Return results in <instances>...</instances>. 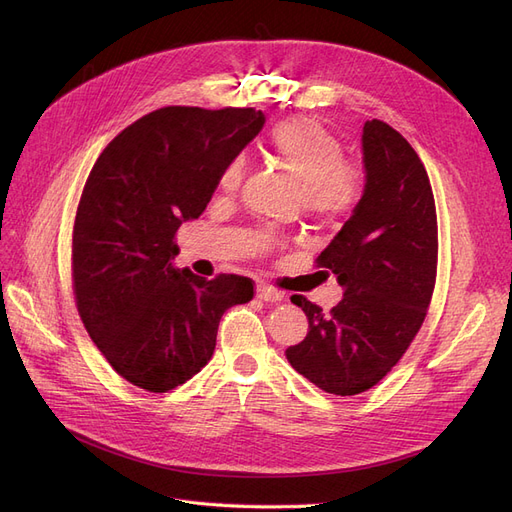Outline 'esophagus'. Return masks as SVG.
<instances>
[{
	"mask_svg": "<svg viewBox=\"0 0 512 512\" xmlns=\"http://www.w3.org/2000/svg\"><path fill=\"white\" fill-rule=\"evenodd\" d=\"M256 297H258L260 301H265V303H277V301H282V292L271 288V286H267V284H260V286L256 288Z\"/></svg>",
	"mask_w": 512,
	"mask_h": 512,
	"instance_id": "obj_1",
	"label": "esophagus"
}]
</instances>
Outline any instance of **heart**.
Listing matches in <instances>:
<instances>
[{"instance_id": "b5f03b06", "label": "heart", "mask_w": 512, "mask_h": 512, "mask_svg": "<svg viewBox=\"0 0 512 512\" xmlns=\"http://www.w3.org/2000/svg\"><path fill=\"white\" fill-rule=\"evenodd\" d=\"M269 143L277 160L301 183V205L318 220H337L352 213L363 196L361 173L346 162L344 145L316 119L292 117L277 123ZM245 175V160H228L218 177L224 194H235Z\"/></svg>"}]
</instances>
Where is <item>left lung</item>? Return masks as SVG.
Masks as SVG:
<instances>
[{
    "instance_id": "left-lung-1",
    "label": "left lung",
    "mask_w": 512,
    "mask_h": 512,
    "mask_svg": "<svg viewBox=\"0 0 512 512\" xmlns=\"http://www.w3.org/2000/svg\"><path fill=\"white\" fill-rule=\"evenodd\" d=\"M365 190L316 258L344 299L331 312L292 294L309 322L288 363L333 395H359L399 363L427 316L438 273V218L427 170L380 119L363 126Z\"/></svg>"
}]
</instances>
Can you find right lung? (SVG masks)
I'll use <instances>...</instances> for the list:
<instances>
[{"instance_id":"add662e5","label":"right lung","mask_w":512,"mask_h":512,"mask_svg":"<svg viewBox=\"0 0 512 512\" xmlns=\"http://www.w3.org/2000/svg\"><path fill=\"white\" fill-rule=\"evenodd\" d=\"M265 126L254 108H158L121 130L85 181L72 230V290L89 337L149 393L188 382L220 318L254 297L250 277L179 271L175 235L196 220L228 160Z\"/></svg>"}]
</instances>
